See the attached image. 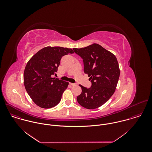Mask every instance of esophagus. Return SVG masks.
<instances>
[{
    "mask_svg": "<svg viewBox=\"0 0 152 152\" xmlns=\"http://www.w3.org/2000/svg\"><path fill=\"white\" fill-rule=\"evenodd\" d=\"M69 84H70L71 86H76V84H74V83H69Z\"/></svg>",
    "mask_w": 152,
    "mask_h": 152,
    "instance_id": "esophagus-1",
    "label": "esophagus"
}]
</instances>
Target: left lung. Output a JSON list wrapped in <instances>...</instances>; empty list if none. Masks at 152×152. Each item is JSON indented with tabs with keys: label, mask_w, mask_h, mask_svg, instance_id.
Segmentation results:
<instances>
[{
	"label": "left lung",
	"mask_w": 152,
	"mask_h": 152,
	"mask_svg": "<svg viewBox=\"0 0 152 152\" xmlns=\"http://www.w3.org/2000/svg\"><path fill=\"white\" fill-rule=\"evenodd\" d=\"M73 50L83 59L84 72L92 83L89 88L80 85L82 92L77 100L86 108L100 107L112 96L117 86L120 75L117 58L98 44Z\"/></svg>",
	"instance_id": "left-lung-1"
}]
</instances>
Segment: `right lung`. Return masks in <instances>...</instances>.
I'll return each mask as SVG.
<instances>
[{"mask_svg": "<svg viewBox=\"0 0 152 152\" xmlns=\"http://www.w3.org/2000/svg\"><path fill=\"white\" fill-rule=\"evenodd\" d=\"M74 53L71 48L45 47L27 62L24 71V84L33 101L42 108L56 106L69 83L53 78L63 56Z\"/></svg>", "mask_w": 152, "mask_h": 152, "instance_id": "right-lung-1", "label": "right lung"}]
</instances>
